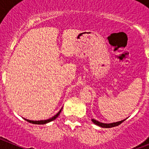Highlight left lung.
Wrapping results in <instances>:
<instances>
[{"instance_id": "obj_1", "label": "left lung", "mask_w": 149, "mask_h": 149, "mask_svg": "<svg viewBox=\"0 0 149 149\" xmlns=\"http://www.w3.org/2000/svg\"><path fill=\"white\" fill-rule=\"evenodd\" d=\"M125 119H123L122 121H119V122H113V123H109V124H106V123H102V122H100L97 120H95V119H92V122H93L94 124L100 126L101 127H116V126H118L120 124H122L124 121L125 120Z\"/></svg>"}]
</instances>
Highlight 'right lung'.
<instances>
[{
    "instance_id": "obj_1",
    "label": "right lung",
    "mask_w": 149,
    "mask_h": 149,
    "mask_svg": "<svg viewBox=\"0 0 149 149\" xmlns=\"http://www.w3.org/2000/svg\"><path fill=\"white\" fill-rule=\"evenodd\" d=\"M62 109H63V108H61V110H60V111H59L58 113H57L56 114V115L54 116H53V117H51V118H50V119H47V120L33 121V120H29V119H25L26 121H27V122H30V123L36 124V125H44V124L48 123V122H51V121H53V120H54V119H56V118H57V117H58V116L60 115V112H61Z\"/></svg>"
}]
</instances>
